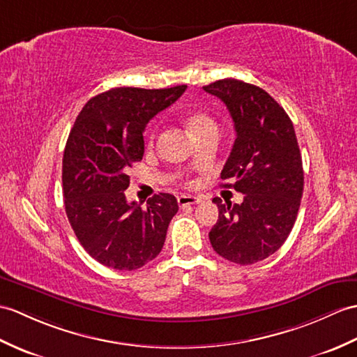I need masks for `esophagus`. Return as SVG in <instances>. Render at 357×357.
Instances as JSON below:
<instances>
[{"label":"esophagus","instance_id":"obj_1","mask_svg":"<svg viewBox=\"0 0 357 357\" xmlns=\"http://www.w3.org/2000/svg\"><path fill=\"white\" fill-rule=\"evenodd\" d=\"M202 199L199 196H193V195H181L178 196V204L179 206H188V205H195L199 204Z\"/></svg>","mask_w":357,"mask_h":357}]
</instances>
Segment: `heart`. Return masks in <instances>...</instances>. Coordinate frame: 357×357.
<instances>
[{"instance_id":"heart-1","label":"heart","mask_w":357,"mask_h":357,"mask_svg":"<svg viewBox=\"0 0 357 357\" xmlns=\"http://www.w3.org/2000/svg\"><path fill=\"white\" fill-rule=\"evenodd\" d=\"M187 128L190 130V134H192L193 137L201 135L206 130H218L216 121H214L211 115H208L206 112H201V111L188 115ZM152 139H153V132L151 134V143H152Z\"/></svg>"}]
</instances>
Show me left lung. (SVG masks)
Wrapping results in <instances>:
<instances>
[{
  "mask_svg": "<svg viewBox=\"0 0 357 357\" xmlns=\"http://www.w3.org/2000/svg\"><path fill=\"white\" fill-rule=\"evenodd\" d=\"M227 105L236 141L220 178L243 193V202L222 204L210 231L213 250L237 264L268 259L291 234L300 210L304 172L294 124L266 91L237 79L204 86ZM231 184L229 185V182Z\"/></svg>",
  "mask_w": 357,
  "mask_h": 357,
  "instance_id": "1",
  "label": "left lung"
}]
</instances>
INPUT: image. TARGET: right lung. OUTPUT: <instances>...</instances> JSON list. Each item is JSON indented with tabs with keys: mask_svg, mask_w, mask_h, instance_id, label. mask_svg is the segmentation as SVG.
<instances>
[{
	"mask_svg": "<svg viewBox=\"0 0 357 357\" xmlns=\"http://www.w3.org/2000/svg\"><path fill=\"white\" fill-rule=\"evenodd\" d=\"M185 89L112 88L88 100L74 121L62 160L65 211L80 245L107 268L134 271L162 250L176 197L155 195L141 208L124 190L132 164L143 160L146 124Z\"/></svg>",
	"mask_w": 357,
	"mask_h": 357,
	"instance_id": "add662e5",
	"label": "right lung"
}]
</instances>
